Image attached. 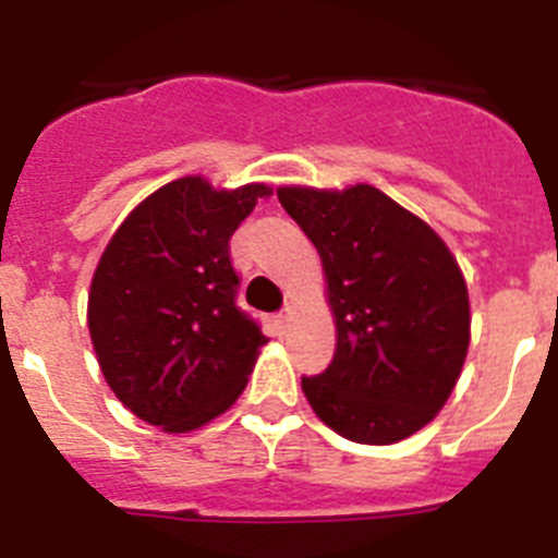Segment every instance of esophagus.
<instances>
[{"label": "esophagus", "mask_w": 558, "mask_h": 558, "mask_svg": "<svg viewBox=\"0 0 558 558\" xmlns=\"http://www.w3.org/2000/svg\"><path fill=\"white\" fill-rule=\"evenodd\" d=\"M290 322H293V310H290V307L276 315V327H279V329H288Z\"/></svg>", "instance_id": "esophagus-1"}]
</instances>
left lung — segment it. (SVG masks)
<instances>
[{
	"label": "left lung",
	"mask_w": 558,
	"mask_h": 558,
	"mask_svg": "<svg viewBox=\"0 0 558 558\" xmlns=\"http://www.w3.org/2000/svg\"><path fill=\"white\" fill-rule=\"evenodd\" d=\"M322 254L338 347L302 377L313 411L360 445H393L430 422L470 347V295L441 236L377 186H282Z\"/></svg>",
	"instance_id": "left-lung-1"
}]
</instances>
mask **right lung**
I'll return each mask as SVG.
<instances>
[{
  "label": "right lung",
  "mask_w": 558,
  "mask_h": 558,
  "mask_svg": "<svg viewBox=\"0 0 558 558\" xmlns=\"http://www.w3.org/2000/svg\"><path fill=\"white\" fill-rule=\"evenodd\" d=\"M268 186L179 179L142 201L100 256L88 332L122 405L170 433L195 430L243 393L259 324L236 307L229 240Z\"/></svg>",
  "instance_id": "add662e5"
}]
</instances>
